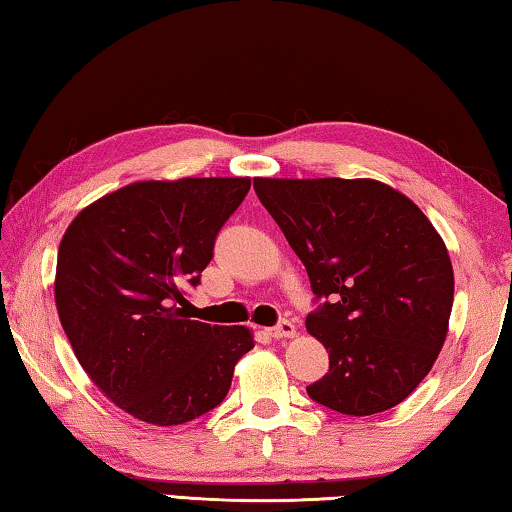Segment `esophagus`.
<instances>
[{
    "label": "esophagus",
    "mask_w": 512,
    "mask_h": 512,
    "mask_svg": "<svg viewBox=\"0 0 512 512\" xmlns=\"http://www.w3.org/2000/svg\"><path fill=\"white\" fill-rule=\"evenodd\" d=\"M268 334H271L273 339H293V336H296V325H293L291 320H280L275 327L268 329Z\"/></svg>",
    "instance_id": "esophagus-1"
}]
</instances>
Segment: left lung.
Here are the masks:
<instances>
[{
	"label": "left lung",
	"mask_w": 512,
	"mask_h": 512,
	"mask_svg": "<svg viewBox=\"0 0 512 512\" xmlns=\"http://www.w3.org/2000/svg\"><path fill=\"white\" fill-rule=\"evenodd\" d=\"M255 194L305 264L307 332L329 352L311 400L345 415L404 402L447 339L454 268L409 196L372 178H255Z\"/></svg>",
	"instance_id": "1"
}]
</instances>
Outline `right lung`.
Instances as JSON below:
<instances>
[{
    "instance_id": "obj_1",
    "label": "right lung",
    "mask_w": 512,
    "mask_h": 512,
    "mask_svg": "<svg viewBox=\"0 0 512 512\" xmlns=\"http://www.w3.org/2000/svg\"><path fill=\"white\" fill-rule=\"evenodd\" d=\"M248 189L237 176L137 180L83 207L60 239V325L92 384L137 420L201 418L255 348L244 325L189 318L185 298Z\"/></svg>"
}]
</instances>
